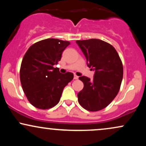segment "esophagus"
I'll return each mask as SVG.
<instances>
[{"instance_id": "34e87169", "label": "esophagus", "mask_w": 146, "mask_h": 146, "mask_svg": "<svg viewBox=\"0 0 146 146\" xmlns=\"http://www.w3.org/2000/svg\"><path fill=\"white\" fill-rule=\"evenodd\" d=\"M74 78V80H78V79L79 78V77L78 76V75H74V78Z\"/></svg>"}]
</instances>
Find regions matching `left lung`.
Wrapping results in <instances>:
<instances>
[{"label": "left lung", "instance_id": "left-lung-1", "mask_svg": "<svg viewBox=\"0 0 146 146\" xmlns=\"http://www.w3.org/2000/svg\"><path fill=\"white\" fill-rule=\"evenodd\" d=\"M86 58L87 66L95 71L93 80L79 78L84 83L78 94L79 104L89 111H98L108 106L117 96L123 79V65L115 48L99 39L77 40Z\"/></svg>", "mask_w": 146, "mask_h": 146}]
</instances>
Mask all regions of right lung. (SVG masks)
<instances>
[{
    "mask_svg": "<svg viewBox=\"0 0 146 146\" xmlns=\"http://www.w3.org/2000/svg\"><path fill=\"white\" fill-rule=\"evenodd\" d=\"M70 42L55 38L42 40L31 45L22 61L20 78L27 98L40 109L58 104L63 89L73 79L70 72L62 74L54 65Z\"/></svg>",
    "mask_w": 146,
    "mask_h": 146,
    "instance_id": "obj_1",
    "label": "right lung"
}]
</instances>
